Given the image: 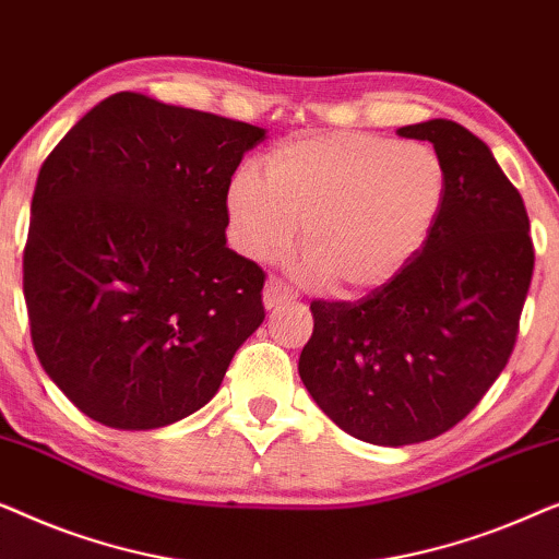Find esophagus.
Instances as JSON below:
<instances>
[{
	"mask_svg": "<svg viewBox=\"0 0 559 559\" xmlns=\"http://www.w3.org/2000/svg\"><path fill=\"white\" fill-rule=\"evenodd\" d=\"M293 300H297V293L289 285H285V282H280V280H266V285H264V308L266 310H274L277 308V305H282V302H293Z\"/></svg>",
	"mask_w": 559,
	"mask_h": 559,
	"instance_id": "34e87169",
	"label": "esophagus"
}]
</instances>
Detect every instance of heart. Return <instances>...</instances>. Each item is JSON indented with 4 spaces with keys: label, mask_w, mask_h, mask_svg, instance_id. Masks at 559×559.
Returning <instances> with one entry per match:
<instances>
[{
    "label": "heart",
    "mask_w": 559,
    "mask_h": 559,
    "mask_svg": "<svg viewBox=\"0 0 559 559\" xmlns=\"http://www.w3.org/2000/svg\"><path fill=\"white\" fill-rule=\"evenodd\" d=\"M445 195V165L423 142L305 134L264 157V178L254 167L234 173L226 216L236 249L257 262L285 254L302 226L305 274L338 295H361L425 249Z\"/></svg>",
    "instance_id": "obj_1"
}]
</instances>
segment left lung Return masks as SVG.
I'll use <instances>...</instances> for the list:
<instances>
[{
    "label": "left lung",
    "mask_w": 559,
    "mask_h": 559,
    "mask_svg": "<svg viewBox=\"0 0 559 559\" xmlns=\"http://www.w3.org/2000/svg\"><path fill=\"white\" fill-rule=\"evenodd\" d=\"M448 173L425 249L358 302L310 305L300 379L343 432L400 448L455 427L507 366L532 285L530 216L493 152L450 119L396 129Z\"/></svg>",
    "instance_id": "1"
}]
</instances>
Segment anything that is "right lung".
<instances>
[{"mask_svg":"<svg viewBox=\"0 0 559 559\" xmlns=\"http://www.w3.org/2000/svg\"><path fill=\"white\" fill-rule=\"evenodd\" d=\"M264 129L121 91L37 175L25 302L83 415L155 430L213 400L262 325L264 272L226 247V186Z\"/></svg>","mask_w":559,"mask_h":559,"instance_id":"obj_1","label":"right lung"}]
</instances>
